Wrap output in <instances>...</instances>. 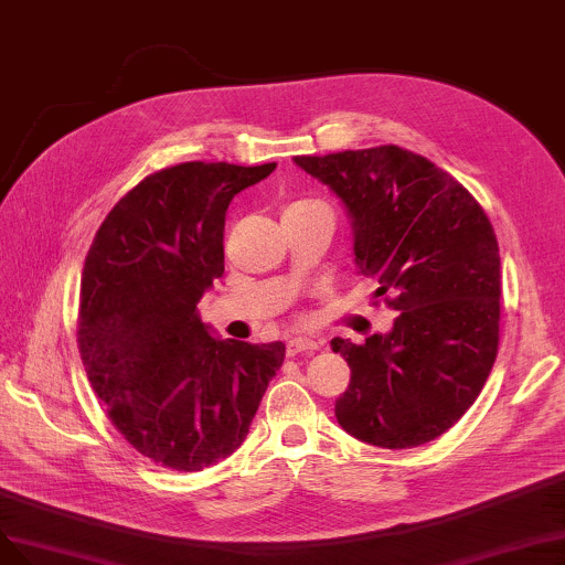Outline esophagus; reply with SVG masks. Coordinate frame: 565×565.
<instances>
[{
  "label": "esophagus",
  "instance_id": "esophagus-1",
  "mask_svg": "<svg viewBox=\"0 0 565 565\" xmlns=\"http://www.w3.org/2000/svg\"><path fill=\"white\" fill-rule=\"evenodd\" d=\"M319 342L317 340H309V338H294L286 342V353L288 356H298L302 351H317Z\"/></svg>",
  "mask_w": 565,
  "mask_h": 565
}]
</instances>
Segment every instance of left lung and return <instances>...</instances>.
I'll return each instance as SVG.
<instances>
[{"mask_svg":"<svg viewBox=\"0 0 565 565\" xmlns=\"http://www.w3.org/2000/svg\"><path fill=\"white\" fill-rule=\"evenodd\" d=\"M294 160L344 202L361 275L401 311L386 335L330 342L351 367L338 422L374 447L426 445L468 412L495 361L493 225L451 174L401 146Z\"/></svg>","mask_w":565,"mask_h":565,"instance_id":"8db88e82","label":"left lung"}]
</instances>
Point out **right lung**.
I'll list each match as a JSON object with an SVG mask.
<instances>
[{"instance_id":"right-lung-1","label":"right lung","mask_w":565,"mask_h":565,"mask_svg":"<svg viewBox=\"0 0 565 565\" xmlns=\"http://www.w3.org/2000/svg\"><path fill=\"white\" fill-rule=\"evenodd\" d=\"M275 167H167L116 202L90 244L81 361L118 433L162 468L195 472L233 454L284 363V342L218 340L198 315L225 269L227 204Z\"/></svg>"}]
</instances>
